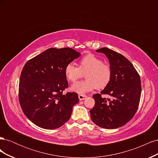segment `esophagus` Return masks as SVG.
I'll list each match as a JSON object with an SVG mask.
<instances>
[{"label":"esophagus","instance_id":"1","mask_svg":"<svg viewBox=\"0 0 158 158\" xmlns=\"http://www.w3.org/2000/svg\"><path fill=\"white\" fill-rule=\"evenodd\" d=\"M78 98H79V99L80 100V101H82V100H84V99H85V98H86L87 96H86V95H85L79 94L78 95Z\"/></svg>","mask_w":158,"mask_h":158}]
</instances>
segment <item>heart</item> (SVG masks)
I'll list each match as a JSON object with an SVG mask.
<instances>
[{
  "instance_id": "1",
  "label": "heart",
  "mask_w": 158,
  "mask_h": 158,
  "mask_svg": "<svg viewBox=\"0 0 158 158\" xmlns=\"http://www.w3.org/2000/svg\"><path fill=\"white\" fill-rule=\"evenodd\" d=\"M78 65L79 67L73 63H69L64 69L66 78L73 83L85 73L86 79L73 85L71 89L73 92L83 94L94 88L102 89L111 80V68L97 56L88 54L79 60Z\"/></svg>"
}]
</instances>
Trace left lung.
<instances>
[{"label":"left lung","instance_id":"8db88e82","mask_svg":"<svg viewBox=\"0 0 158 158\" xmlns=\"http://www.w3.org/2000/svg\"><path fill=\"white\" fill-rule=\"evenodd\" d=\"M108 58L111 78L100 94L93 95L95 106L90 110L91 118L95 125L106 129L125 125L131 120L139 106L141 95L140 75L132 64L120 53L103 47L96 50ZM107 94L111 99L103 98Z\"/></svg>","mask_w":158,"mask_h":158}]
</instances>
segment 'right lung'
I'll return each mask as SVG.
<instances>
[{"instance_id": "obj_1", "label": "right lung", "mask_w": 158, "mask_h": 158, "mask_svg": "<svg viewBox=\"0 0 158 158\" xmlns=\"http://www.w3.org/2000/svg\"><path fill=\"white\" fill-rule=\"evenodd\" d=\"M80 56L69 47L50 48L25 64L19 82V102L35 125L55 129L69 120L79 99L76 92L63 94L69 86L64 69Z\"/></svg>"}]
</instances>
